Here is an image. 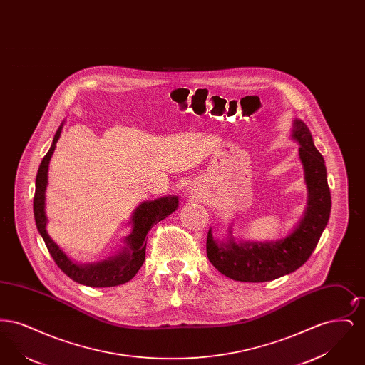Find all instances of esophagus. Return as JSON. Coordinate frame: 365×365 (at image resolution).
Masks as SVG:
<instances>
[{
    "instance_id": "esophagus-1",
    "label": "esophagus",
    "mask_w": 365,
    "mask_h": 365,
    "mask_svg": "<svg viewBox=\"0 0 365 365\" xmlns=\"http://www.w3.org/2000/svg\"><path fill=\"white\" fill-rule=\"evenodd\" d=\"M189 192H190L192 197H200V194H201V191L198 190V189H195V187L191 189V191H189Z\"/></svg>"
}]
</instances>
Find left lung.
Masks as SVG:
<instances>
[{"mask_svg": "<svg viewBox=\"0 0 365 365\" xmlns=\"http://www.w3.org/2000/svg\"><path fill=\"white\" fill-rule=\"evenodd\" d=\"M292 138L299 143L298 153L308 189V207L298 226L275 242L237 243L207 238V255L212 265L230 279L240 282H268L292 274L311 257L330 219L331 194L324 158L314 148L307 124L295 119ZM231 234V231H230Z\"/></svg>", "mask_w": 365, "mask_h": 365, "instance_id": "left-lung-1", "label": "left lung"}]
</instances>
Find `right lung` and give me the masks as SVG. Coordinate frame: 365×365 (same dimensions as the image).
Returning <instances> with one entry per match:
<instances>
[{
    "label": "right lung",
    "mask_w": 365,
    "mask_h": 365,
    "mask_svg": "<svg viewBox=\"0 0 365 365\" xmlns=\"http://www.w3.org/2000/svg\"><path fill=\"white\" fill-rule=\"evenodd\" d=\"M63 124L56 131L52 146L42 158L35 179L34 217L35 225L43 238L45 245L57 267L72 280L90 286V287H113L119 286L135 277L145 261L146 252V234L152 227L170 216L178 208V197L168 195L153 201H143L131 216L133 231L125 237L122 252L106 260L94 264H76L67 257V255L53 242L46 231V213H45V191L48 186V170L56 149V143L60 138Z\"/></svg>",
    "instance_id": "right-lung-1"
}]
</instances>
